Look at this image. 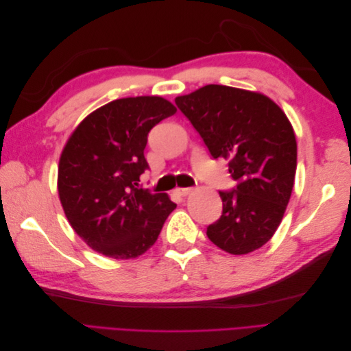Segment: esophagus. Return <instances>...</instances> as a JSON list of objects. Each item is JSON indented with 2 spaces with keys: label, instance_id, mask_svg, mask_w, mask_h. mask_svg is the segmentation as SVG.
Here are the masks:
<instances>
[{
  "label": "esophagus",
  "instance_id": "34e87169",
  "mask_svg": "<svg viewBox=\"0 0 351 351\" xmlns=\"http://www.w3.org/2000/svg\"><path fill=\"white\" fill-rule=\"evenodd\" d=\"M193 189L192 187H177L176 189V195L178 196H187L189 193H192Z\"/></svg>",
  "mask_w": 351,
  "mask_h": 351
}]
</instances>
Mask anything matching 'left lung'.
Segmentation results:
<instances>
[{
	"label": "left lung",
	"instance_id": "8db88e82",
	"mask_svg": "<svg viewBox=\"0 0 351 351\" xmlns=\"http://www.w3.org/2000/svg\"><path fill=\"white\" fill-rule=\"evenodd\" d=\"M176 105L200 134L214 159L228 161L237 183L219 192L222 215L208 239L231 254L262 247L277 231L291 196L297 167L293 127L265 95L206 84Z\"/></svg>",
	"mask_w": 351,
	"mask_h": 351
}]
</instances>
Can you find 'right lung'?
<instances>
[{
    "mask_svg": "<svg viewBox=\"0 0 351 351\" xmlns=\"http://www.w3.org/2000/svg\"><path fill=\"white\" fill-rule=\"evenodd\" d=\"M176 107L159 97L115 99L73 132L58 165V195L73 230L112 259H132L156 241L176 204L141 186L147 134Z\"/></svg>",
    "mask_w": 351,
    "mask_h": 351,
    "instance_id": "1",
    "label": "right lung"
}]
</instances>
